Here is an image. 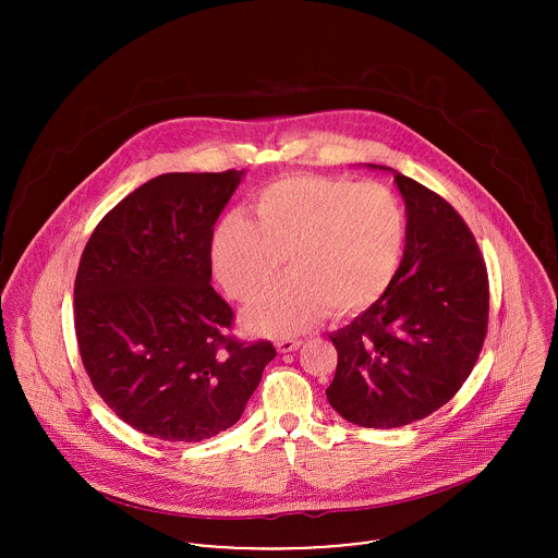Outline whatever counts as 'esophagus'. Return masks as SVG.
<instances>
[{"label": "esophagus", "mask_w": 558, "mask_h": 558, "mask_svg": "<svg viewBox=\"0 0 558 558\" xmlns=\"http://www.w3.org/2000/svg\"><path fill=\"white\" fill-rule=\"evenodd\" d=\"M299 345H301V339H286V337H283V339H277V350L283 352V354L296 350Z\"/></svg>", "instance_id": "obj_1"}]
</instances>
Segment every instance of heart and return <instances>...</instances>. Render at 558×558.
I'll return each instance as SVG.
<instances>
[{"label":"heart","instance_id":"heart-1","mask_svg":"<svg viewBox=\"0 0 558 558\" xmlns=\"http://www.w3.org/2000/svg\"><path fill=\"white\" fill-rule=\"evenodd\" d=\"M257 221L226 215L213 236V268L226 292L253 301L288 257L290 272L251 310L253 328L292 335L328 307L348 316L372 307L398 277L408 217L380 182L316 173L279 178L257 191Z\"/></svg>","mask_w":558,"mask_h":558}]
</instances>
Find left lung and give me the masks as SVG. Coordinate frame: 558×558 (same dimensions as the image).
<instances>
[{"mask_svg": "<svg viewBox=\"0 0 558 558\" xmlns=\"http://www.w3.org/2000/svg\"><path fill=\"white\" fill-rule=\"evenodd\" d=\"M408 213L398 277L363 316L330 335L328 403L350 423L391 429L425 418L471 376L487 332L489 283L460 213L396 173Z\"/></svg>", "mask_w": 558, "mask_h": 558, "instance_id": "left-lung-1", "label": "left lung"}]
</instances>
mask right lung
Masks as SVG:
<instances>
[{
	"instance_id": "obj_1",
	"label": "right lung",
	"mask_w": 558,
	"mask_h": 558,
	"mask_svg": "<svg viewBox=\"0 0 558 558\" xmlns=\"http://www.w3.org/2000/svg\"><path fill=\"white\" fill-rule=\"evenodd\" d=\"M242 171L162 173L94 228L75 279L81 361L100 399L131 427L199 442L232 427L277 356L232 335L210 286L213 228Z\"/></svg>"
}]
</instances>
